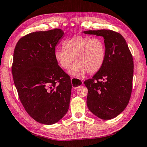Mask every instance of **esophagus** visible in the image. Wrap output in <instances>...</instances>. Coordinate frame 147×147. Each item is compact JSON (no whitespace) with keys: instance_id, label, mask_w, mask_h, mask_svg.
<instances>
[{"instance_id":"obj_1","label":"esophagus","mask_w":147,"mask_h":147,"mask_svg":"<svg viewBox=\"0 0 147 147\" xmlns=\"http://www.w3.org/2000/svg\"><path fill=\"white\" fill-rule=\"evenodd\" d=\"M71 83H72V86L74 89H76L78 88V86H82L83 82L80 80V78H76L74 77L71 78Z\"/></svg>"}]
</instances>
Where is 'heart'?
<instances>
[{
  "label": "heart",
  "instance_id": "obj_1",
  "mask_svg": "<svg viewBox=\"0 0 147 147\" xmlns=\"http://www.w3.org/2000/svg\"><path fill=\"white\" fill-rule=\"evenodd\" d=\"M63 50L54 52L55 61L61 69H68L73 61H76L70 67L71 75L82 76L88 72L94 74L103 67L106 59L107 49L101 38H92L88 36H72L63 42Z\"/></svg>",
  "mask_w": 147,
  "mask_h": 147
}]
</instances>
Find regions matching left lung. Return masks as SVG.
Listing matches in <instances>:
<instances>
[{"label":"left lung","mask_w":147,"mask_h":147,"mask_svg":"<svg viewBox=\"0 0 147 147\" xmlns=\"http://www.w3.org/2000/svg\"><path fill=\"white\" fill-rule=\"evenodd\" d=\"M84 33L103 36L107 55L103 67L86 80L87 106L103 120L115 118L127 107L131 97L134 60L126 41L120 33L109 29L86 31Z\"/></svg>","instance_id":"obj_1"}]
</instances>
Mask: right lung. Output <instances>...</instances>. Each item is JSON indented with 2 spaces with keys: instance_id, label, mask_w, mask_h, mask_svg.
<instances>
[{
  "instance_id": "right-lung-1",
  "label": "right lung",
  "mask_w": 147,
  "mask_h": 147,
  "mask_svg": "<svg viewBox=\"0 0 147 147\" xmlns=\"http://www.w3.org/2000/svg\"><path fill=\"white\" fill-rule=\"evenodd\" d=\"M64 32L54 29L27 34L13 52L11 73L21 103L31 118L50 125L68 111L72 84L54 58Z\"/></svg>"
}]
</instances>
